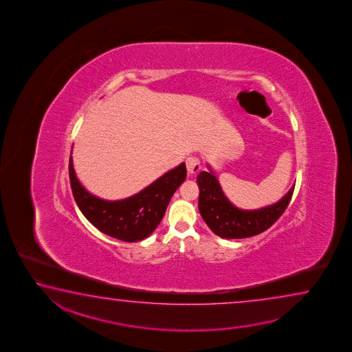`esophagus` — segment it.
<instances>
[{
	"label": "esophagus",
	"instance_id": "34e87169",
	"mask_svg": "<svg viewBox=\"0 0 352 352\" xmlns=\"http://www.w3.org/2000/svg\"><path fill=\"white\" fill-rule=\"evenodd\" d=\"M186 167H187V171L190 175H196L201 170V161L196 156H190L186 160Z\"/></svg>",
	"mask_w": 352,
	"mask_h": 352
}]
</instances>
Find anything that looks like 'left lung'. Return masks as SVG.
I'll use <instances>...</instances> for the list:
<instances>
[{
	"mask_svg": "<svg viewBox=\"0 0 352 352\" xmlns=\"http://www.w3.org/2000/svg\"><path fill=\"white\" fill-rule=\"evenodd\" d=\"M197 176L199 187L198 209L203 221L218 236L224 239L250 238L267 230L283 214L292 198L294 186L278 202L254 210L239 209L228 199L212 168Z\"/></svg>",
	"mask_w": 352,
	"mask_h": 352,
	"instance_id": "obj_1",
	"label": "left lung"
}]
</instances>
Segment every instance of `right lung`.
Segmentation results:
<instances>
[{"instance_id": "add662e5", "label": "right lung", "mask_w": 352, "mask_h": 352, "mask_svg": "<svg viewBox=\"0 0 352 352\" xmlns=\"http://www.w3.org/2000/svg\"><path fill=\"white\" fill-rule=\"evenodd\" d=\"M186 175L185 162H182L137 195L120 201H106L85 190L76 177L72 156L69 161L72 195L82 214L100 232L126 243L140 241L155 230Z\"/></svg>"}]
</instances>
